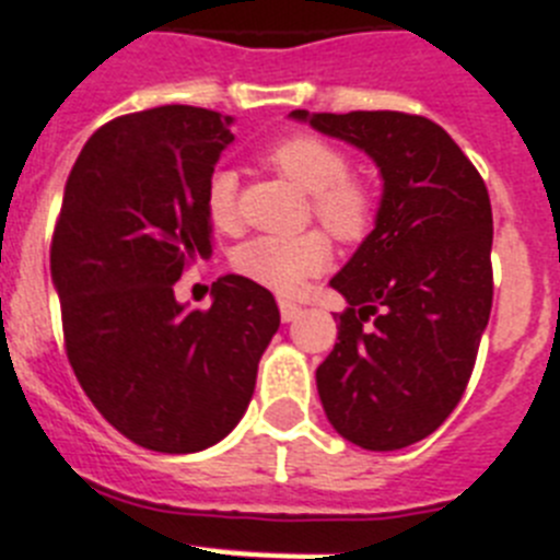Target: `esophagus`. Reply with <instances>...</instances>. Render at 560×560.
I'll return each mask as SVG.
<instances>
[{
	"label": "esophagus",
	"mask_w": 560,
	"mask_h": 560,
	"mask_svg": "<svg viewBox=\"0 0 560 560\" xmlns=\"http://www.w3.org/2000/svg\"><path fill=\"white\" fill-rule=\"evenodd\" d=\"M279 312H281V320H284V324H292V320H295V317L301 315V306L295 304V301L281 299L279 301Z\"/></svg>",
	"instance_id": "esophagus-1"
}]
</instances>
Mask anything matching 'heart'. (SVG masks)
<instances>
[{"label":"heart","mask_w":560,"mask_h":560,"mask_svg":"<svg viewBox=\"0 0 560 560\" xmlns=\"http://www.w3.org/2000/svg\"><path fill=\"white\" fill-rule=\"evenodd\" d=\"M276 173L310 195V218L324 225L337 243H362L376 223V192L368 180L349 175V155L317 136H290L268 150ZM203 211L214 231L240 229L236 175L218 167L203 186ZM331 243L324 231L299 236H254L231 254V268L268 290L292 295L306 279L324 273Z\"/></svg>","instance_id":"1"}]
</instances>
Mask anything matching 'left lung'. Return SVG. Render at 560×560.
I'll return each instance as SVG.
<instances>
[{
    "label": "left lung",
    "mask_w": 560,
    "mask_h": 560,
    "mask_svg": "<svg viewBox=\"0 0 560 560\" xmlns=\"http://www.w3.org/2000/svg\"><path fill=\"white\" fill-rule=\"evenodd\" d=\"M292 117L365 150L385 180L376 229L331 279L349 306L315 376L346 441L401 450L450 418L475 371L493 301L486 180L441 125L418 114Z\"/></svg>",
    "instance_id": "1"
}]
</instances>
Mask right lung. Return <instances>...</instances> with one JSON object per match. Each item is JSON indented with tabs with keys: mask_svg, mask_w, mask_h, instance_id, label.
I'll use <instances>...</instances> for the list:
<instances>
[{
	"mask_svg": "<svg viewBox=\"0 0 560 560\" xmlns=\"http://www.w3.org/2000/svg\"><path fill=\"white\" fill-rule=\"evenodd\" d=\"M229 125L195 105L105 122L74 161L52 231L74 376L110 427L153 452H198L234 430L281 320L245 276L214 281L209 310L175 301V281L211 254L203 186Z\"/></svg>",
	"mask_w": 560,
	"mask_h": 560,
	"instance_id": "obj_1",
	"label": "right lung"
}]
</instances>
